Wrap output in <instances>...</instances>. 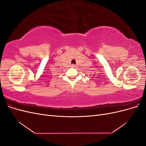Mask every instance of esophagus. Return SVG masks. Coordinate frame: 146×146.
<instances>
[{
	"label": "esophagus",
	"instance_id": "1",
	"mask_svg": "<svg viewBox=\"0 0 146 146\" xmlns=\"http://www.w3.org/2000/svg\"><path fill=\"white\" fill-rule=\"evenodd\" d=\"M72 67H73V68H74V67H76V64H72Z\"/></svg>",
	"mask_w": 146,
	"mask_h": 146
}]
</instances>
